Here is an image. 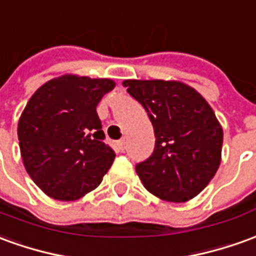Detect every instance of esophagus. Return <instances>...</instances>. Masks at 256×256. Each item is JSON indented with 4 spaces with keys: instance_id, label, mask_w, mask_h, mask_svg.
I'll return each instance as SVG.
<instances>
[{
    "instance_id": "34e87169",
    "label": "esophagus",
    "mask_w": 256,
    "mask_h": 256,
    "mask_svg": "<svg viewBox=\"0 0 256 256\" xmlns=\"http://www.w3.org/2000/svg\"><path fill=\"white\" fill-rule=\"evenodd\" d=\"M117 148H118V152H124L125 150V139H121L117 142Z\"/></svg>"
}]
</instances>
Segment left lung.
Here are the masks:
<instances>
[{"label": "left lung", "mask_w": 256, "mask_h": 256, "mask_svg": "<svg viewBox=\"0 0 256 256\" xmlns=\"http://www.w3.org/2000/svg\"><path fill=\"white\" fill-rule=\"evenodd\" d=\"M154 128L156 146L136 166L143 186L161 200L189 201L215 176L224 131L206 99L189 85L164 80H125Z\"/></svg>", "instance_id": "8db88e82"}]
</instances>
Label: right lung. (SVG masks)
<instances>
[{
    "label": "right lung",
    "mask_w": 256,
    "mask_h": 256,
    "mask_svg": "<svg viewBox=\"0 0 256 256\" xmlns=\"http://www.w3.org/2000/svg\"><path fill=\"white\" fill-rule=\"evenodd\" d=\"M116 82L64 74L40 86L18 124L27 174L45 194L74 201L96 189L116 157L96 106Z\"/></svg>",
    "instance_id": "1"
}]
</instances>
